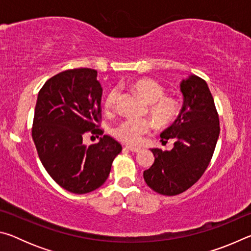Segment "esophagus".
Here are the masks:
<instances>
[{
    "label": "esophagus",
    "instance_id": "1",
    "mask_svg": "<svg viewBox=\"0 0 251 251\" xmlns=\"http://www.w3.org/2000/svg\"><path fill=\"white\" fill-rule=\"evenodd\" d=\"M127 147V150H129L130 151H133V152H138L139 151H141V148L139 147H134V146H126Z\"/></svg>",
    "mask_w": 251,
    "mask_h": 251
}]
</instances>
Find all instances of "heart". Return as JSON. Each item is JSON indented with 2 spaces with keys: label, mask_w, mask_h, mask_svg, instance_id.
<instances>
[{
  "label": "heart",
  "mask_w": 251,
  "mask_h": 251,
  "mask_svg": "<svg viewBox=\"0 0 251 251\" xmlns=\"http://www.w3.org/2000/svg\"><path fill=\"white\" fill-rule=\"evenodd\" d=\"M130 87L147 103V113L155 124L165 127L173 124L180 114V104L172 96H164L165 90L151 78H139L130 84ZM118 100V91H110L105 99V108L113 110ZM151 127L148 120H126L114 128L113 134L120 141L127 144H137L142 136Z\"/></svg>",
  "instance_id": "b5f03b06"
}]
</instances>
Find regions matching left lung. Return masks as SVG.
I'll return each instance as SVG.
<instances>
[{"mask_svg": "<svg viewBox=\"0 0 251 251\" xmlns=\"http://www.w3.org/2000/svg\"><path fill=\"white\" fill-rule=\"evenodd\" d=\"M184 105L179 116L160 134L161 142L173 139L172 151L152 148L155 160L144 172L148 187L165 196L190 188L205 173L219 137V117L207 83L196 75L182 79Z\"/></svg>", "mask_w": 251, "mask_h": 251, "instance_id": "1", "label": "left lung"}]
</instances>
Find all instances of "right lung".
<instances>
[{
    "mask_svg": "<svg viewBox=\"0 0 251 251\" xmlns=\"http://www.w3.org/2000/svg\"><path fill=\"white\" fill-rule=\"evenodd\" d=\"M92 69L67 70L50 77L37 96L32 137L46 172L73 194H87L104 184L122 145L103 135L101 88ZM101 136L83 145L86 134Z\"/></svg>",
    "mask_w": 251,
    "mask_h": 251,
    "instance_id": "1",
    "label": "right lung"
}]
</instances>
